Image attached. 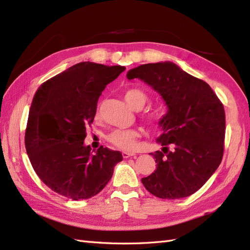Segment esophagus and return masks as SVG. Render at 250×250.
Returning <instances> with one entry per match:
<instances>
[{"instance_id":"34e87169","label":"esophagus","mask_w":250,"mask_h":250,"mask_svg":"<svg viewBox=\"0 0 250 250\" xmlns=\"http://www.w3.org/2000/svg\"><path fill=\"white\" fill-rule=\"evenodd\" d=\"M122 155H123V158H124V159H127V158H129V157H132V156H135V154H131V153H127V151H123V153H122Z\"/></svg>"}]
</instances>
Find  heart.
<instances>
[{"mask_svg": "<svg viewBox=\"0 0 250 250\" xmlns=\"http://www.w3.org/2000/svg\"><path fill=\"white\" fill-rule=\"evenodd\" d=\"M146 100H147V97H146L145 93L138 89H130L125 93V101L133 109H137L138 107L142 108L146 103ZM166 117L167 110L163 107H160L155 109V110L149 111L145 115V120L150 125L158 126L162 123ZM139 136L140 133L136 129H117L109 133L107 136V140L112 145L117 146L118 148L132 150L136 148Z\"/></svg>", "mask_w": 250, "mask_h": 250, "instance_id": "obj_1", "label": "heart"}]
</instances>
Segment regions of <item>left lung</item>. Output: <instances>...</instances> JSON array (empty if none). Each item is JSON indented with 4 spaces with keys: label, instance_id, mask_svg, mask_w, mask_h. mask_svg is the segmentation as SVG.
Here are the masks:
<instances>
[{
    "label": "left lung",
    "instance_id": "1",
    "mask_svg": "<svg viewBox=\"0 0 250 250\" xmlns=\"http://www.w3.org/2000/svg\"><path fill=\"white\" fill-rule=\"evenodd\" d=\"M127 78L149 84L168 108L160 124L163 133L157 139L162 151L150 154L157 168L142 178L143 186L162 199L192 195L223 159L226 119L222 102L206 82L169 62L139 65L128 71Z\"/></svg>",
    "mask_w": 250,
    "mask_h": 250
}]
</instances>
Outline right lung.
Here are the masks:
<instances>
[{
    "label": "right lung",
    "mask_w": 250,
    "mask_h": 250,
    "mask_svg": "<svg viewBox=\"0 0 250 250\" xmlns=\"http://www.w3.org/2000/svg\"><path fill=\"white\" fill-rule=\"evenodd\" d=\"M125 66L79 62L47 79L36 91L25 130V147L43 184L73 200L100 193L123 160L118 150L83 145L99 97Z\"/></svg>",
    "instance_id": "add662e5"
}]
</instances>
